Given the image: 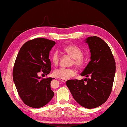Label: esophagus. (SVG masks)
I'll use <instances>...</instances> for the list:
<instances>
[{"label": "esophagus", "instance_id": "esophagus-1", "mask_svg": "<svg viewBox=\"0 0 127 127\" xmlns=\"http://www.w3.org/2000/svg\"><path fill=\"white\" fill-rule=\"evenodd\" d=\"M60 81H62V82H65L66 81H67V79H64V78H60Z\"/></svg>", "mask_w": 127, "mask_h": 127}]
</instances>
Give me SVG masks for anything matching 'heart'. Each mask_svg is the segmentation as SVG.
I'll return each instance as SVG.
<instances>
[{
  "label": "heart",
  "mask_w": 127,
  "mask_h": 127,
  "mask_svg": "<svg viewBox=\"0 0 127 127\" xmlns=\"http://www.w3.org/2000/svg\"><path fill=\"white\" fill-rule=\"evenodd\" d=\"M64 53L72 58L71 65H74L78 68H82L85 64V60L83 56V52L79 47L74 45H68L63 48ZM51 60L54 65H58L59 63L60 55L57 50L54 51L51 54ZM76 71L74 68H59L55 69L54 72V76L64 79H68L75 75Z\"/></svg>",
  "instance_id": "heart-1"
}]
</instances>
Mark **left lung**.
<instances>
[{
  "instance_id": "obj_1",
  "label": "left lung",
  "mask_w": 127,
  "mask_h": 127,
  "mask_svg": "<svg viewBox=\"0 0 127 127\" xmlns=\"http://www.w3.org/2000/svg\"><path fill=\"white\" fill-rule=\"evenodd\" d=\"M91 60L81 76L90 78L69 80L66 84L74 99L82 107L93 108L103 104L112 91L115 73V61L110 48L96 36L88 37Z\"/></svg>"
}]
</instances>
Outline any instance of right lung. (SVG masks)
<instances>
[{"label":"right lung","mask_w":127,"mask_h":127,"mask_svg":"<svg viewBox=\"0 0 127 127\" xmlns=\"http://www.w3.org/2000/svg\"><path fill=\"white\" fill-rule=\"evenodd\" d=\"M55 42L37 38L25 42L20 49L13 68V79L23 102L33 108H40L51 100L54 93L50 88L51 77L41 78L51 70L49 53Z\"/></svg>","instance_id":"obj_1"}]
</instances>
